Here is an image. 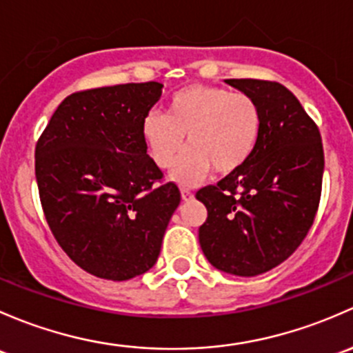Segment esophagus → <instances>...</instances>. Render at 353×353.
I'll list each match as a JSON object with an SVG mask.
<instances>
[{
  "label": "esophagus",
  "mask_w": 353,
  "mask_h": 353,
  "mask_svg": "<svg viewBox=\"0 0 353 353\" xmlns=\"http://www.w3.org/2000/svg\"><path fill=\"white\" fill-rule=\"evenodd\" d=\"M181 199H183L185 202L187 201H192V199H194V192L190 190V188H181Z\"/></svg>",
  "instance_id": "1"
}]
</instances>
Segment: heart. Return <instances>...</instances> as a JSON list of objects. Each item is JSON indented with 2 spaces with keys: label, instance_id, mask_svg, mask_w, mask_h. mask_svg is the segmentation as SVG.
Masks as SVG:
<instances>
[{
  "label": "heart",
  "instance_id": "obj_1",
  "mask_svg": "<svg viewBox=\"0 0 353 353\" xmlns=\"http://www.w3.org/2000/svg\"><path fill=\"white\" fill-rule=\"evenodd\" d=\"M261 132V112L255 98L223 86L190 85L166 103V114L150 112L141 134L152 161L166 170L185 146L172 178L181 185L197 183L210 168L230 175L246 165Z\"/></svg>",
  "mask_w": 353,
  "mask_h": 353
}]
</instances>
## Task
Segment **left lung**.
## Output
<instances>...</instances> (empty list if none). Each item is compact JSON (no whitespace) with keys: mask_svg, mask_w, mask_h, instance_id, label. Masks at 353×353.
<instances>
[{"mask_svg":"<svg viewBox=\"0 0 353 353\" xmlns=\"http://www.w3.org/2000/svg\"><path fill=\"white\" fill-rule=\"evenodd\" d=\"M226 83L255 98L261 132L245 166L195 194L207 207L199 241L217 270L255 277L287 260L311 230L325 152L318 125L284 85L265 79Z\"/></svg>","mask_w":353,"mask_h":353,"instance_id":"8db88e82","label":"left lung"}]
</instances>
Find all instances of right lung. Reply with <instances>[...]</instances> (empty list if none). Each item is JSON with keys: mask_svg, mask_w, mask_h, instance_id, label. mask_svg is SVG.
<instances>
[{"mask_svg": "<svg viewBox=\"0 0 353 353\" xmlns=\"http://www.w3.org/2000/svg\"><path fill=\"white\" fill-rule=\"evenodd\" d=\"M161 88L148 81L72 93L35 146L47 224L66 255L95 277L121 282L150 270L180 203L141 134Z\"/></svg>", "mask_w": 353, "mask_h": 353, "instance_id": "1", "label": "right lung"}]
</instances>
